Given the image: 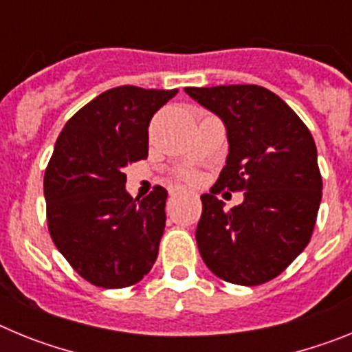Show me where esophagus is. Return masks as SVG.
Masks as SVG:
<instances>
[{
	"instance_id": "obj_1",
	"label": "esophagus",
	"mask_w": 352,
	"mask_h": 352,
	"mask_svg": "<svg viewBox=\"0 0 352 352\" xmlns=\"http://www.w3.org/2000/svg\"><path fill=\"white\" fill-rule=\"evenodd\" d=\"M169 194H170V197H178V195H183V194H186V192L183 190V188H170V190H169Z\"/></svg>"
}]
</instances>
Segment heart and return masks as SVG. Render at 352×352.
I'll list each match as a JSON object with an SVG mask.
<instances>
[{
  "mask_svg": "<svg viewBox=\"0 0 352 352\" xmlns=\"http://www.w3.org/2000/svg\"><path fill=\"white\" fill-rule=\"evenodd\" d=\"M185 178H186V179H195V174H192V173H186V174H185Z\"/></svg>",
  "mask_w": 352,
  "mask_h": 352,
  "instance_id": "1",
  "label": "heart"
}]
</instances>
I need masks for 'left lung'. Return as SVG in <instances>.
Listing matches in <instances>:
<instances>
[{
    "instance_id": "8db88e82",
    "label": "left lung",
    "mask_w": 352,
    "mask_h": 352,
    "mask_svg": "<svg viewBox=\"0 0 352 352\" xmlns=\"http://www.w3.org/2000/svg\"><path fill=\"white\" fill-rule=\"evenodd\" d=\"M226 125L229 155L210 194L195 239L214 275L238 285H261L280 275L309 245L322 197L312 133L270 89L256 84L185 88ZM243 190L227 212L216 197Z\"/></svg>"
}]
</instances>
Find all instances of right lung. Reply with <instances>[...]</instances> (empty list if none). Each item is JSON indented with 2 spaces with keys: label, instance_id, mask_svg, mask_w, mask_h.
Masks as SVG:
<instances>
[{
  "label": "right lung",
  "instance_id": "add662e5",
  "mask_svg": "<svg viewBox=\"0 0 352 352\" xmlns=\"http://www.w3.org/2000/svg\"><path fill=\"white\" fill-rule=\"evenodd\" d=\"M178 89L118 86L79 109L61 130L43 178L51 238L96 287L138 284L153 268L167 190L126 192L129 164L148 157V126Z\"/></svg>",
  "mask_w": 352,
  "mask_h": 352
}]
</instances>
